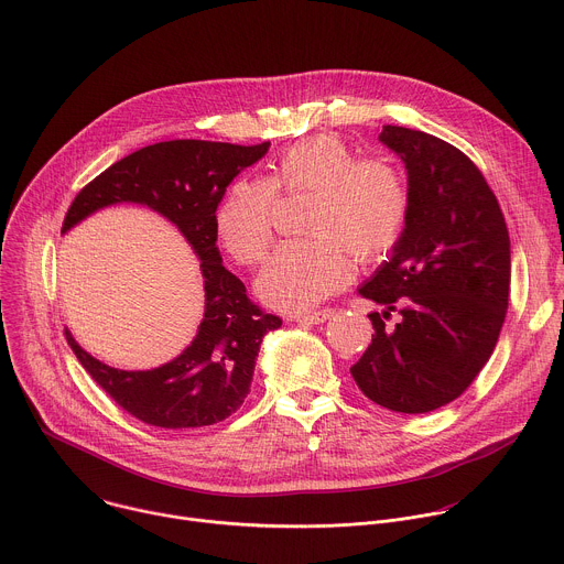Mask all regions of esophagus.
I'll return each mask as SVG.
<instances>
[{"label": "esophagus", "instance_id": "1", "mask_svg": "<svg viewBox=\"0 0 564 564\" xmlns=\"http://www.w3.org/2000/svg\"><path fill=\"white\" fill-rule=\"evenodd\" d=\"M334 316V310L325 307V310H318V312H310V314H296L294 321L296 323H305V325H321L325 321H329Z\"/></svg>", "mask_w": 564, "mask_h": 564}]
</instances>
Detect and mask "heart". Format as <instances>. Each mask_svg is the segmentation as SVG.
Listing matches in <instances>:
<instances>
[{
	"instance_id": "heart-1",
	"label": "heart",
	"mask_w": 564,
	"mask_h": 564,
	"mask_svg": "<svg viewBox=\"0 0 564 564\" xmlns=\"http://www.w3.org/2000/svg\"><path fill=\"white\" fill-rule=\"evenodd\" d=\"M310 193L301 239L276 248L257 279L263 303L285 312L307 310L354 274V254H389L409 221L411 191L402 169L384 158H358L336 133L285 147L265 180L239 177L217 204L215 230L241 265L259 263L274 237L276 195Z\"/></svg>"
}]
</instances>
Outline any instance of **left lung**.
<instances>
[{
  "label": "left lung",
  "mask_w": 564,
  "mask_h": 564,
  "mask_svg": "<svg viewBox=\"0 0 564 564\" xmlns=\"http://www.w3.org/2000/svg\"><path fill=\"white\" fill-rule=\"evenodd\" d=\"M380 142L409 175L402 239L360 294L373 338L351 367L360 391L395 413H431L457 400L490 360L510 296V235L497 195L457 147L384 124ZM403 318L395 328L383 321Z\"/></svg>",
  "instance_id": "1"
}]
</instances>
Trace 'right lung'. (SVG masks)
Instances as JSON below:
<instances>
[{
    "instance_id": "right-lung-1",
    "label": "right lung",
    "mask_w": 564,
    "mask_h": 564,
    "mask_svg": "<svg viewBox=\"0 0 564 564\" xmlns=\"http://www.w3.org/2000/svg\"><path fill=\"white\" fill-rule=\"evenodd\" d=\"M270 142L241 147L208 140H169L142 147L111 164L74 197L67 232L111 204H142L166 217L197 254L206 307L193 343L171 362L122 371L89 356L65 329L67 345L91 380L129 415L158 429H202L230 417L250 393L261 340L281 318L254 305L246 285L224 268L215 210L226 186L261 160Z\"/></svg>"
}]
</instances>
